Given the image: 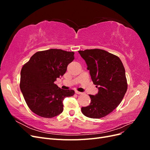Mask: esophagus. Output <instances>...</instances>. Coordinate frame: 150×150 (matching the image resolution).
Instances as JSON below:
<instances>
[{"label": "esophagus", "instance_id": "esophagus-1", "mask_svg": "<svg viewBox=\"0 0 150 150\" xmlns=\"http://www.w3.org/2000/svg\"><path fill=\"white\" fill-rule=\"evenodd\" d=\"M75 93H76V94H82V93H81V92H79V91H76Z\"/></svg>", "mask_w": 150, "mask_h": 150}]
</instances>
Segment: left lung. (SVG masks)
I'll list each match as a JSON object with an SVG mask.
<instances>
[{
  "mask_svg": "<svg viewBox=\"0 0 150 150\" xmlns=\"http://www.w3.org/2000/svg\"><path fill=\"white\" fill-rule=\"evenodd\" d=\"M87 64L93 84L98 93L89 95V106L81 108L83 114L91 118H101L117 107L128 88L125 69L120 59L104 50L79 51Z\"/></svg>",
  "mask_w": 150,
  "mask_h": 150,
  "instance_id": "obj_1",
  "label": "left lung"
}]
</instances>
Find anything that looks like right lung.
<instances>
[{"instance_id":"obj_1","label":"right lung","mask_w":150,"mask_h":150,"mask_svg":"<svg viewBox=\"0 0 150 150\" xmlns=\"http://www.w3.org/2000/svg\"><path fill=\"white\" fill-rule=\"evenodd\" d=\"M74 53L51 49L30 57L21 72L20 88L30 110L39 116L51 118L63 111V100L73 96L74 90H64L54 83L65 74Z\"/></svg>"}]
</instances>
